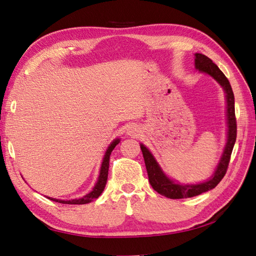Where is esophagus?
<instances>
[{
  "label": "esophagus",
  "mask_w": 256,
  "mask_h": 256,
  "mask_svg": "<svg viewBox=\"0 0 256 256\" xmlns=\"http://www.w3.org/2000/svg\"><path fill=\"white\" fill-rule=\"evenodd\" d=\"M136 129L134 128V126H131V127H130V129L128 130V134H130V136H134V134H136Z\"/></svg>",
  "instance_id": "obj_1"
}]
</instances>
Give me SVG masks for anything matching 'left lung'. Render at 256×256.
<instances>
[{"instance_id": "obj_1", "label": "left lung", "mask_w": 256, "mask_h": 256, "mask_svg": "<svg viewBox=\"0 0 256 256\" xmlns=\"http://www.w3.org/2000/svg\"><path fill=\"white\" fill-rule=\"evenodd\" d=\"M196 68L198 69L200 72H206L210 74L212 78L218 82L226 92V113H228V142L224 148L223 154L221 160L219 162L218 166L214 174L210 180L198 184H182L174 182L173 180L168 178L164 173L161 171L160 166L152 157V154L146 147L141 144V150L144 157L145 166L147 170V174H148V180L154 188V191H157L159 194L164 196L168 198H192L196 196L200 193H204L214 189L216 184H218L222 178L226 175L228 164L230 160V154L233 152V147L236 142L237 136V122L235 116V100H234V92L232 90L228 78L220 70L219 67L216 66L214 62L207 58L204 54L196 53Z\"/></svg>"}]
</instances>
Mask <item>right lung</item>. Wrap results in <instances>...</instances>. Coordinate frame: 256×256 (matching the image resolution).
I'll return each mask as SVG.
<instances>
[{
    "label": "right lung",
    "instance_id": "right-lung-1",
    "mask_svg": "<svg viewBox=\"0 0 256 256\" xmlns=\"http://www.w3.org/2000/svg\"><path fill=\"white\" fill-rule=\"evenodd\" d=\"M120 143L118 138H116L112 142V144L108 147V150L106 152V154L102 160V168H100V174L98 177V180L95 184V187L92 188V191L90 192L88 194L84 196L78 200H56V198H48L51 200H54V202H58L62 204H72V205H82V204H86L90 203V200H92L94 198H97L100 194H102L106 184V180H108V172H109V161H110V154L112 152V150L115 148V146Z\"/></svg>",
    "mask_w": 256,
    "mask_h": 256
}]
</instances>
